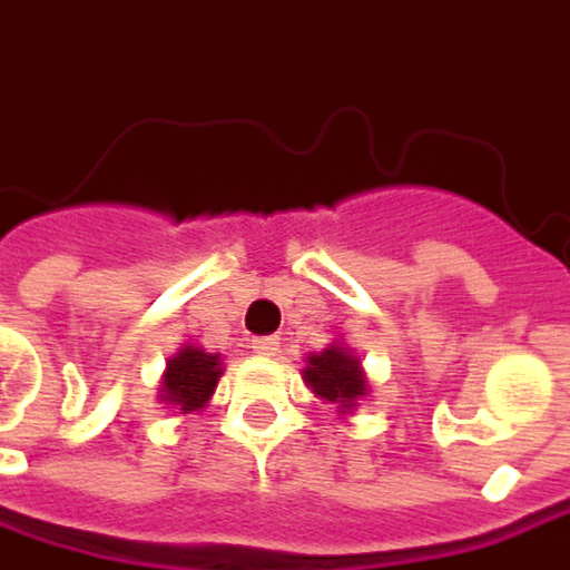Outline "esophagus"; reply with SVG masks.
<instances>
[{
    "mask_svg": "<svg viewBox=\"0 0 570 570\" xmlns=\"http://www.w3.org/2000/svg\"><path fill=\"white\" fill-rule=\"evenodd\" d=\"M252 352L261 357H274L281 352V338L277 335H264V338H252Z\"/></svg>",
    "mask_w": 570,
    "mask_h": 570,
    "instance_id": "1",
    "label": "esophagus"
}]
</instances>
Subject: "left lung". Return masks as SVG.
Returning a JSON list of instances; mask_svg holds the SVG:
<instances>
[{
	"label": "left lung",
	"mask_w": 570,
	"mask_h": 570,
	"mask_svg": "<svg viewBox=\"0 0 570 570\" xmlns=\"http://www.w3.org/2000/svg\"><path fill=\"white\" fill-rule=\"evenodd\" d=\"M306 384L313 386V393H318L322 400L328 403H342V406H352L357 396H364L367 381H364V371L357 364V357L345 352V348H325L322 354L309 357V367H306Z\"/></svg>",
	"instance_id": "left-lung-1"
}]
</instances>
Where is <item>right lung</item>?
I'll return each mask as SVG.
<instances>
[{
  "label": "right lung",
  "instance_id": "right-lung-1",
  "mask_svg": "<svg viewBox=\"0 0 570 570\" xmlns=\"http://www.w3.org/2000/svg\"><path fill=\"white\" fill-rule=\"evenodd\" d=\"M222 367H218V354L203 352L196 345H186L177 357H170L167 374H164V400L180 406L184 413H193L199 406H206V400L213 396Z\"/></svg>",
  "mask_w": 570,
  "mask_h": 570
}]
</instances>
